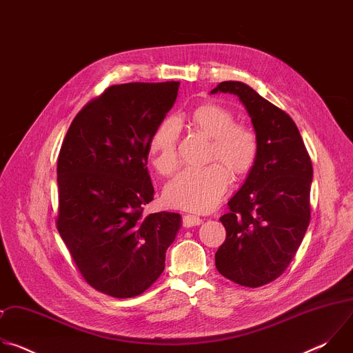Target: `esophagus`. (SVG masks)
Segmentation results:
<instances>
[{"label":"esophagus","instance_id":"obj_1","mask_svg":"<svg viewBox=\"0 0 353 353\" xmlns=\"http://www.w3.org/2000/svg\"><path fill=\"white\" fill-rule=\"evenodd\" d=\"M203 223V219L195 215H184L183 216V226L184 228H192V226H198Z\"/></svg>","mask_w":353,"mask_h":353}]
</instances>
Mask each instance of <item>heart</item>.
<instances>
[{
    "mask_svg": "<svg viewBox=\"0 0 353 353\" xmlns=\"http://www.w3.org/2000/svg\"><path fill=\"white\" fill-rule=\"evenodd\" d=\"M233 113L216 103H204L194 109L190 121L212 138L210 161H221L234 177L245 176L253 169L259 155L256 131L247 124L233 123ZM180 123L176 117L162 120L148 141V152L161 174H172L179 166L177 141ZM228 170L212 163L203 169H185L165 188L166 204L194 212L212 210L225 195L230 176Z\"/></svg>",
    "mask_w": 353,
    "mask_h": 353,
    "instance_id": "1",
    "label": "heart"
}]
</instances>
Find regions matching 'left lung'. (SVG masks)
<instances>
[{"instance_id":"left-lung-1","label":"left lung","mask_w":353,"mask_h":353,"mask_svg":"<svg viewBox=\"0 0 353 353\" xmlns=\"http://www.w3.org/2000/svg\"><path fill=\"white\" fill-rule=\"evenodd\" d=\"M230 93L247 110L259 139L257 161L221 216L226 240L216 270L241 286L259 288L290 264L310 222L312 161L294 121L253 88L221 82L211 94Z\"/></svg>"}]
</instances>
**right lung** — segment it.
<instances>
[{
  "mask_svg": "<svg viewBox=\"0 0 353 353\" xmlns=\"http://www.w3.org/2000/svg\"><path fill=\"white\" fill-rule=\"evenodd\" d=\"M179 85L110 86L77 114L61 145L59 233L85 281L113 297L141 294L161 276L181 228L180 214H142L155 192L148 141Z\"/></svg>",
  "mask_w": 353,
  "mask_h": 353,
  "instance_id": "obj_1",
  "label": "right lung"
}]
</instances>
